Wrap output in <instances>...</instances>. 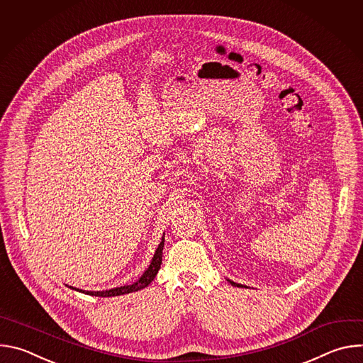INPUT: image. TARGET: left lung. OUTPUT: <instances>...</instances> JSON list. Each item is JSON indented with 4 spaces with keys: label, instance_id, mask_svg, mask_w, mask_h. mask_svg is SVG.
<instances>
[{
    "label": "left lung",
    "instance_id": "8db88e82",
    "mask_svg": "<svg viewBox=\"0 0 363 363\" xmlns=\"http://www.w3.org/2000/svg\"><path fill=\"white\" fill-rule=\"evenodd\" d=\"M230 283H231V286H234V287H245L247 289V286H242V284H238V283H234V281H231V280H228Z\"/></svg>",
    "mask_w": 363,
    "mask_h": 363
}]
</instances>
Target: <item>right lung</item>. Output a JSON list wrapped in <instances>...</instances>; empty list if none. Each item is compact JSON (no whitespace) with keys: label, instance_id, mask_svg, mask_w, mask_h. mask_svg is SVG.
<instances>
[{"label":"right lung","instance_id":"right-lung-1","mask_svg":"<svg viewBox=\"0 0 363 363\" xmlns=\"http://www.w3.org/2000/svg\"><path fill=\"white\" fill-rule=\"evenodd\" d=\"M164 242H165V234H164V237H162L157 251H155V254L152 257V262H150L149 267L132 284H126V286H121V287H113V289H109V290H99V291H86V290H80V289H76V287H72V286H69V287L73 289V290L86 293L89 296H96V297H115V296H122V294H129V293H133V291H139V290L147 287L152 283V280L157 277V274H158V272L161 269V264H162Z\"/></svg>","mask_w":363,"mask_h":363}]
</instances>
